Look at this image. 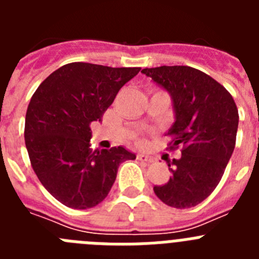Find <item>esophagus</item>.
Segmentation results:
<instances>
[{
    "mask_svg": "<svg viewBox=\"0 0 259 259\" xmlns=\"http://www.w3.org/2000/svg\"><path fill=\"white\" fill-rule=\"evenodd\" d=\"M137 159H139V161L146 162V163H153V162H154V158H153L152 155L144 154V153H139V154H137Z\"/></svg>",
    "mask_w": 259,
    "mask_h": 259,
    "instance_id": "obj_1",
    "label": "esophagus"
}]
</instances>
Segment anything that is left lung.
<instances>
[{
  "mask_svg": "<svg viewBox=\"0 0 259 259\" xmlns=\"http://www.w3.org/2000/svg\"><path fill=\"white\" fill-rule=\"evenodd\" d=\"M170 92L176 122L167 150L180 148L179 159H164L170 180L155 185L163 203L189 209L202 202L221 182L236 144L239 111L232 96L207 74L189 66H161L141 71Z\"/></svg>",
  "mask_w": 259,
  "mask_h": 259,
  "instance_id": "left-lung-1",
  "label": "left lung"
}]
</instances>
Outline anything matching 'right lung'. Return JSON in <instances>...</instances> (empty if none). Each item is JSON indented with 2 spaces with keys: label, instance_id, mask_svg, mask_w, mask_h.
<instances>
[{
  "label": "right lung",
  "instance_id": "right-lung-1",
  "mask_svg": "<svg viewBox=\"0 0 259 259\" xmlns=\"http://www.w3.org/2000/svg\"><path fill=\"white\" fill-rule=\"evenodd\" d=\"M140 70L72 62L52 72L32 96L24 124L29 161L41 184L65 206L98 205L119 164L136 158L122 146L93 152L89 140L92 122L101 120L119 89Z\"/></svg>",
  "mask_w": 259,
  "mask_h": 259
}]
</instances>
